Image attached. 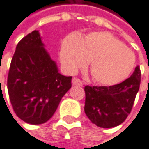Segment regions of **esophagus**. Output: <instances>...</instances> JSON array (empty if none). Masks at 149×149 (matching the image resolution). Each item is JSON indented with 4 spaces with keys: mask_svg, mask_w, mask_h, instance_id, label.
I'll use <instances>...</instances> for the list:
<instances>
[{
    "mask_svg": "<svg viewBox=\"0 0 149 149\" xmlns=\"http://www.w3.org/2000/svg\"><path fill=\"white\" fill-rule=\"evenodd\" d=\"M72 85L73 86H83V83L80 79H77V78H74L72 79Z\"/></svg>",
    "mask_w": 149,
    "mask_h": 149,
    "instance_id": "34e87169",
    "label": "esophagus"
}]
</instances>
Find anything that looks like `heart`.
Listing matches in <instances>:
<instances>
[{
	"label": "heart",
	"mask_w": 149,
	"mask_h": 149,
	"mask_svg": "<svg viewBox=\"0 0 149 149\" xmlns=\"http://www.w3.org/2000/svg\"><path fill=\"white\" fill-rule=\"evenodd\" d=\"M59 57L64 70L70 74L91 59L93 79L104 86L125 80L135 65L134 52L106 31L92 32L81 37L74 34L66 36L61 42Z\"/></svg>",
	"instance_id": "1"
}]
</instances>
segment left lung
Here are the masks:
<instances>
[{"label":"left lung","instance_id":"1","mask_svg":"<svg viewBox=\"0 0 149 149\" xmlns=\"http://www.w3.org/2000/svg\"><path fill=\"white\" fill-rule=\"evenodd\" d=\"M141 84V70L137 65L125 81L112 86L85 87V113L96 126L111 128L120 125L130 113Z\"/></svg>","mask_w":149,"mask_h":149}]
</instances>
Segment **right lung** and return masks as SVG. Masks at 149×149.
Instances as JSON below:
<instances>
[{
  "instance_id": "right-lung-1",
  "label": "right lung",
  "mask_w": 149,
  "mask_h": 149,
  "mask_svg": "<svg viewBox=\"0 0 149 149\" xmlns=\"http://www.w3.org/2000/svg\"><path fill=\"white\" fill-rule=\"evenodd\" d=\"M71 79L59 73L39 31L28 34L16 46L8 76L9 100L15 114L29 124L45 123L70 89Z\"/></svg>"
}]
</instances>
